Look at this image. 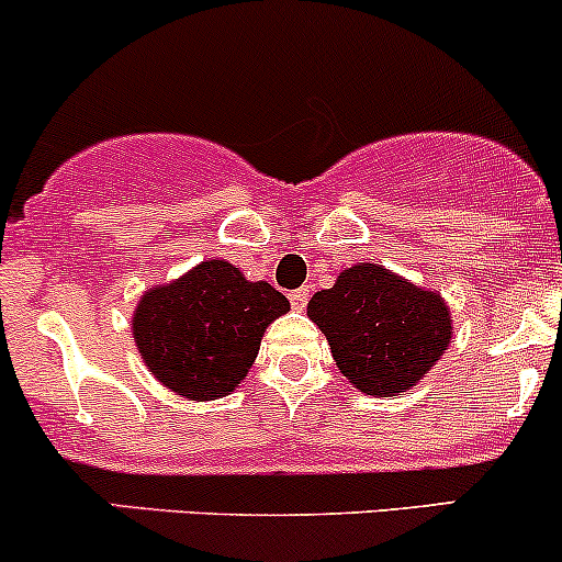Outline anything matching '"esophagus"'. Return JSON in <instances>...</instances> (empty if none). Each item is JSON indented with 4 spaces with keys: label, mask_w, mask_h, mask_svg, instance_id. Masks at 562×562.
I'll return each instance as SVG.
<instances>
[{
    "label": "esophagus",
    "mask_w": 562,
    "mask_h": 562,
    "mask_svg": "<svg viewBox=\"0 0 562 562\" xmlns=\"http://www.w3.org/2000/svg\"><path fill=\"white\" fill-rule=\"evenodd\" d=\"M306 301H310V288H299V291H293L291 293V304H293V310H304L306 306Z\"/></svg>",
    "instance_id": "34e87169"
}]
</instances>
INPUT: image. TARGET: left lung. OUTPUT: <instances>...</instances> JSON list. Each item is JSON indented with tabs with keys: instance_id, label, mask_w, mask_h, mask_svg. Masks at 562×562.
<instances>
[{
	"instance_id": "1",
	"label": "left lung",
	"mask_w": 562,
	"mask_h": 562,
	"mask_svg": "<svg viewBox=\"0 0 562 562\" xmlns=\"http://www.w3.org/2000/svg\"><path fill=\"white\" fill-rule=\"evenodd\" d=\"M306 314L328 338L338 371L373 397L413 390L453 338L451 310L440 291L373 261L344 269L333 288L312 295Z\"/></svg>"
}]
</instances>
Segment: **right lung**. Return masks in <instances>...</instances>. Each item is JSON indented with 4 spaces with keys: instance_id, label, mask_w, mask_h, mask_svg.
Masks as SVG:
<instances>
[{
    "instance_id": "1",
    "label": "right lung",
    "mask_w": 562,
    "mask_h": 562,
    "mask_svg": "<svg viewBox=\"0 0 562 562\" xmlns=\"http://www.w3.org/2000/svg\"><path fill=\"white\" fill-rule=\"evenodd\" d=\"M288 312L291 301L269 282H250L226 258H207L140 295L131 330L159 384L205 403L237 390L263 333Z\"/></svg>"
}]
</instances>
